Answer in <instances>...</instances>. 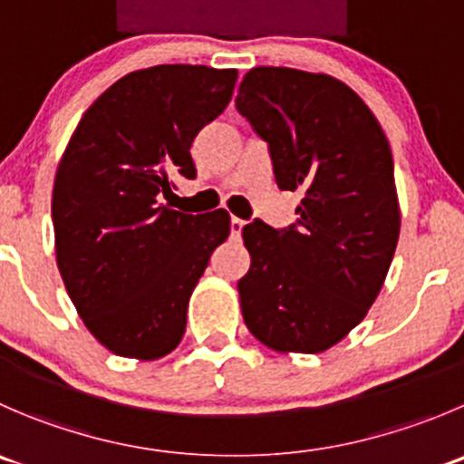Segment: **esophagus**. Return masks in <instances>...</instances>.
<instances>
[{"label":"esophagus","mask_w":464,"mask_h":464,"mask_svg":"<svg viewBox=\"0 0 464 464\" xmlns=\"http://www.w3.org/2000/svg\"><path fill=\"white\" fill-rule=\"evenodd\" d=\"M242 228H245V219H240V218H231V233H233V236L240 237Z\"/></svg>","instance_id":"1"}]
</instances>
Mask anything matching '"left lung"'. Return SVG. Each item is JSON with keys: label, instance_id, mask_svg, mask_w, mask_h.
<instances>
[{"label": "left lung", "instance_id": "8db88e82", "mask_svg": "<svg viewBox=\"0 0 464 464\" xmlns=\"http://www.w3.org/2000/svg\"><path fill=\"white\" fill-rule=\"evenodd\" d=\"M236 108L267 142L278 188L304 195L290 227L242 228V317L274 352H326L362 322L397 249L388 138L349 85L292 67L246 72Z\"/></svg>", "mask_w": 464, "mask_h": 464}]
</instances>
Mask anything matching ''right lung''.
Wrapping results in <instances>:
<instances>
[{"mask_svg": "<svg viewBox=\"0 0 464 464\" xmlns=\"http://www.w3.org/2000/svg\"><path fill=\"white\" fill-rule=\"evenodd\" d=\"M237 70L131 72L83 112L53 181L56 263L88 331L124 358L156 361L181 342L188 301L231 233L224 208L160 204L197 177V133L228 106Z\"/></svg>", "mask_w": 464, "mask_h": 464, "instance_id": "obj_1", "label": "right lung"}]
</instances>
